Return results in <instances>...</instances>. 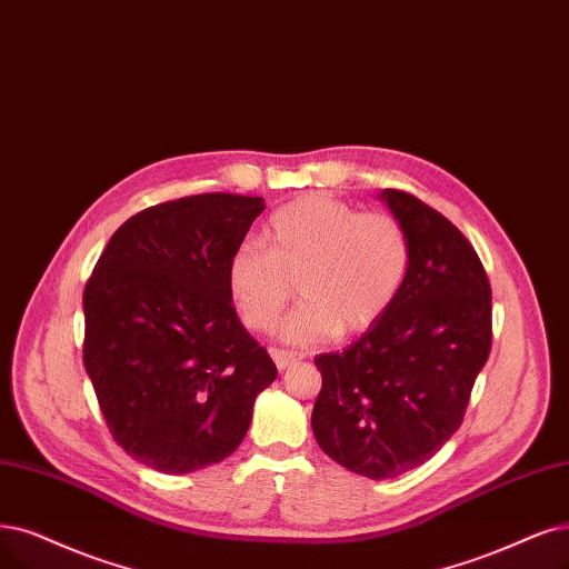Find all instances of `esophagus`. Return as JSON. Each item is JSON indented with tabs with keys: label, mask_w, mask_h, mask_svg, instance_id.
I'll use <instances>...</instances> for the list:
<instances>
[{
	"label": "esophagus",
	"mask_w": 569,
	"mask_h": 569,
	"mask_svg": "<svg viewBox=\"0 0 569 569\" xmlns=\"http://www.w3.org/2000/svg\"><path fill=\"white\" fill-rule=\"evenodd\" d=\"M269 353H271V359H273V363H277V368H279V370H286V368H290L292 363L298 361V356L292 353V351H283V349H269Z\"/></svg>",
	"instance_id": "esophagus-1"
}]
</instances>
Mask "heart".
Listing matches in <instances>:
<instances>
[{
	"label": "heart",
	"instance_id": "1",
	"mask_svg": "<svg viewBox=\"0 0 569 569\" xmlns=\"http://www.w3.org/2000/svg\"><path fill=\"white\" fill-rule=\"evenodd\" d=\"M262 243L246 241L231 252L227 292L241 321L264 332L277 323L296 281L300 302L281 326L290 345L366 332L401 296L410 269L401 222L389 213H359L321 192L273 210Z\"/></svg>",
	"mask_w": 569,
	"mask_h": 569
}]
</instances>
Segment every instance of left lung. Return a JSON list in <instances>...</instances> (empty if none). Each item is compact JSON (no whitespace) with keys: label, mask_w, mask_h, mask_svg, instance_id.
<instances>
[{"label":"left lung","mask_w":569,"mask_h":569,"mask_svg":"<svg viewBox=\"0 0 569 569\" xmlns=\"http://www.w3.org/2000/svg\"><path fill=\"white\" fill-rule=\"evenodd\" d=\"M410 241L401 296L345 351L321 353L311 429L321 450L372 480L417 469L465 419L492 347V290L473 246L438 210L385 189Z\"/></svg>","instance_id":"obj_1"}]
</instances>
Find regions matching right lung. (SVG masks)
<instances>
[{
  "label": "right lung",
  "mask_w": 569,
  "mask_h": 569,
  "mask_svg": "<svg viewBox=\"0 0 569 569\" xmlns=\"http://www.w3.org/2000/svg\"><path fill=\"white\" fill-rule=\"evenodd\" d=\"M262 197L197 194L126 220L83 288V366L117 443L163 473L234 452L277 366L241 326L224 269Z\"/></svg>",
  "instance_id": "obj_1"
}]
</instances>
